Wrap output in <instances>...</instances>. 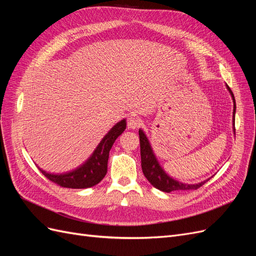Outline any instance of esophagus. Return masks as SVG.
<instances>
[{
    "label": "esophagus",
    "mask_w": 256,
    "mask_h": 256,
    "mask_svg": "<svg viewBox=\"0 0 256 256\" xmlns=\"http://www.w3.org/2000/svg\"><path fill=\"white\" fill-rule=\"evenodd\" d=\"M142 124V120L138 118V116H136V115H130L128 118V120H127V125H128V128L130 129H136L138 128V126H140Z\"/></svg>",
    "instance_id": "obj_1"
}]
</instances>
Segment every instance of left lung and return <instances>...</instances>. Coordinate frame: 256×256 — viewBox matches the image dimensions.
Listing matches in <instances>:
<instances>
[{
	"mask_svg": "<svg viewBox=\"0 0 256 256\" xmlns=\"http://www.w3.org/2000/svg\"><path fill=\"white\" fill-rule=\"evenodd\" d=\"M226 88L230 94L232 99H233V130L235 134V113H236V102L233 92L226 85ZM138 136H140V146H141V166L144 176L147 178L154 188H157L160 191L170 193L172 191H182V190H196L200 186H203L206 182L209 180V178L206 180H203L198 184H184L177 180H174L173 177L170 176L159 164V161L154 154L152 147L148 138L146 136L145 132L142 129H138Z\"/></svg>",
	"mask_w": 256,
	"mask_h": 256,
	"instance_id": "1",
	"label": "left lung"
}]
</instances>
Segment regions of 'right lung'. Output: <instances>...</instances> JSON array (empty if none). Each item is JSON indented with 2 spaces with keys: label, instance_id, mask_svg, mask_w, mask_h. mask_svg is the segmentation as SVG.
Instances as JSON below:
<instances>
[{
  "label": "right lung",
  "instance_id": "right-lung-1",
  "mask_svg": "<svg viewBox=\"0 0 256 256\" xmlns=\"http://www.w3.org/2000/svg\"><path fill=\"white\" fill-rule=\"evenodd\" d=\"M126 118H122L118 122H116L109 130V132L102 138V140L97 145L90 158L83 164L70 172L54 174L44 171L38 166L37 168L48 180L62 186V187L72 189H85L92 187V186L102 182L106 176L110 150L112 148L116 138L126 129Z\"/></svg>",
  "mask_w": 256,
  "mask_h": 256
}]
</instances>
